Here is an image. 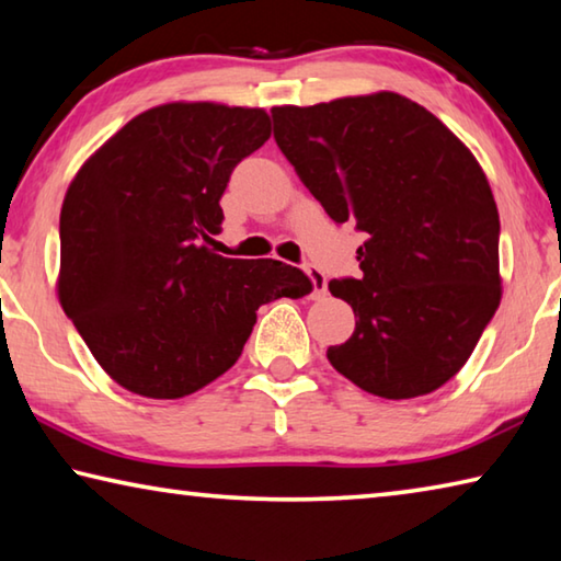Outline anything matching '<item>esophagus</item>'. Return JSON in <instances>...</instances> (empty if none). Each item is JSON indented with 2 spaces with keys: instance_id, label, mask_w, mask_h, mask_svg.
Here are the masks:
<instances>
[{
  "instance_id": "1",
  "label": "esophagus",
  "mask_w": 561,
  "mask_h": 561,
  "mask_svg": "<svg viewBox=\"0 0 561 561\" xmlns=\"http://www.w3.org/2000/svg\"><path fill=\"white\" fill-rule=\"evenodd\" d=\"M307 274H309L311 287H314L317 297H324V294H327V274L317 270V267H307Z\"/></svg>"
}]
</instances>
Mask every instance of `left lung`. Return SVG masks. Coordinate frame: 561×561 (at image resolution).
Masks as SVG:
<instances>
[{
    "mask_svg": "<svg viewBox=\"0 0 561 561\" xmlns=\"http://www.w3.org/2000/svg\"><path fill=\"white\" fill-rule=\"evenodd\" d=\"M274 140L334 222L366 232L358 279H331L356 329L327 358L403 401L460 371L502 299L500 215L470 148L393 91L274 106Z\"/></svg>",
    "mask_w": 561,
    "mask_h": 561,
    "instance_id": "obj_1",
    "label": "left lung"
}]
</instances>
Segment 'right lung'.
<instances>
[{
	"mask_svg": "<svg viewBox=\"0 0 561 561\" xmlns=\"http://www.w3.org/2000/svg\"><path fill=\"white\" fill-rule=\"evenodd\" d=\"M270 136L264 108L173 101L130 118L71 180L56 294L126 391H201L240 358L262 304L311 291L291 264L207 247L234 165Z\"/></svg>",
	"mask_w": 561,
	"mask_h": 561,
	"instance_id": "obj_1",
	"label": "right lung"
}]
</instances>
